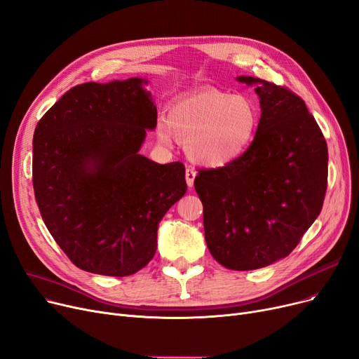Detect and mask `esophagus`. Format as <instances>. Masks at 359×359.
I'll return each mask as SVG.
<instances>
[{
    "instance_id": "obj_1",
    "label": "esophagus",
    "mask_w": 359,
    "mask_h": 359,
    "mask_svg": "<svg viewBox=\"0 0 359 359\" xmlns=\"http://www.w3.org/2000/svg\"><path fill=\"white\" fill-rule=\"evenodd\" d=\"M195 176H196V171H194L192 168H186L184 177H186V184H188V188H192V186H194Z\"/></svg>"
}]
</instances>
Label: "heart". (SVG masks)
Masks as SVG:
<instances>
[{
    "mask_svg": "<svg viewBox=\"0 0 359 359\" xmlns=\"http://www.w3.org/2000/svg\"><path fill=\"white\" fill-rule=\"evenodd\" d=\"M259 107L245 93L204 88L186 93L158 117L155 135L170 145L184 139L189 158L205 167H224L241 158L252 144L259 124Z\"/></svg>",
    "mask_w": 359,
    "mask_h": 359,
    "instance_id": "b5f03b06",
    "label": "heart"
}]
</instances>
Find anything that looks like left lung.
Listing matches in <instances>:
<instances>
[{"label": "left lung", "mask_w": 359, "mask_h": 359, "mask_svg": "<svg viewBox=\"0 0 359 359\" xmlns=\"http://www.w3.org/2000/svg\"><path fill=\"white\" fill-rule=\"evenodd\" d=\"M236 79L254 86L259 98L254 141L236 161L201 170L194 184L211 255L226 269L246 271L287 257L316 222L329 152L298 95L258 77Z\"/></svg>", "instance_id": "obj_1"}]
</instances>
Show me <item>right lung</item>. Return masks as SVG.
I'll use <instances>...</instances> for the list:
<instances>
[{
	"instance_id": "add662e5",
	"label": "right lung",
	"mask_w": 359,
	"mask_h": 359,
	"mask_svg": "<svg viewBox=\"0 0 359 359\" xmlns=\"http://www.w3.org/2000/svg\"><path fill=\"white\" fill-rule=\"evenodd\" d=\"M142 77L72 88L34 135V191L54 241L81 270L123 277L157 251L158 224L188 186L182 163L139 154L157 107Z\"/></svg>"
}]
</instances>
